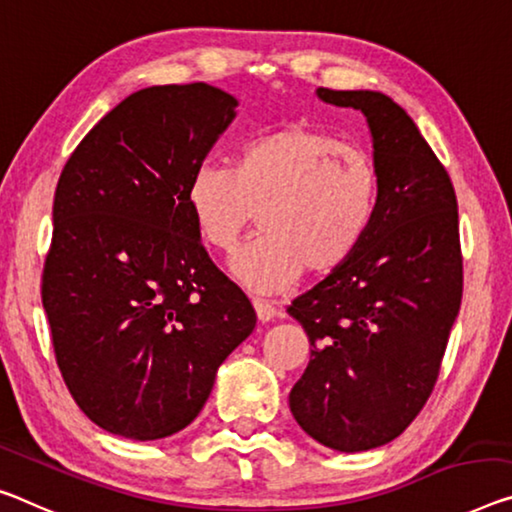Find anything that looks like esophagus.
Listing matches in <instances>:
<instances>
[{
  "mask_svg": "<svg viewBox=\"0 0 512 512\" xmlns=\"http://www.w3.org/2000/svg\"><path fill=\"white\" fill-rule=\"evenodd\" d=\"M254 311H256V316L261 322H270V320H274V316H277V309H274V304L263 302V300H254Z\"/></svg>",
  "mask_w": 512,
  "mask_h": 512,
  "instance_id": "1",
  "label": "esophagus"
}]
</instances>
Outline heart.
<instances>
[{"mask_svg":"<svg viewBox=\"0 0 512 512\" xmlns=\"http://www.w3.org/2000/svg\"><path fill=\"white\" fill-rule=\"evenodd\" d=\"M201 238L231 251L261 210V235L231 270L242 286L274 295L304 270L329 274L348 263L371 229L377 174L366 155L329 132L283 128L247 141L233 169L201 164L187 185Z\"/></svg>","mask_w":512,"mask_h":512,"instance_id":"1","label":"heart"}]
</instances>
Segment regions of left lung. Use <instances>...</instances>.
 <instances>
[{
    "label": "left lung",
    "instance_id": "obj_1",
    "mask_svg": "<svg viewBox=\"0 0 512 512\" xmlns=\"http://www.w3.org/2000/svg\"><path fill=\"white\" fill-rule=\"evenodd\" d=\"M316 93L366 116L377 206L350 261L288 306L311 343L288 400L306 435L357 453L396 439L435 389L462 302L458 201L444 164L389 96Z\"/></svg>",
    "mask_w": 512,
    "mask_h": 512
}]
</instances>
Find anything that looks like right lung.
Returning <instances> with one entry per match:
<instances>
[{
  "label": "right lung",
  "instance_id": "add662e5",
  "mask_svg": "<svg viewBox=\"0 0 512 512\" xmlns=\"http://www.w3.org/2000/svg\"><path fill=\"white\" fill-rule=\"evenodd\" d=\"M235 107L203 82L148 86L93 125L59 176L43 309L70 396L112 435L148 442L190 426L256 327L187 203Z\"/></svg>",
  "mask_w": 512,
  "mask_h": 512
}]
</instances>
